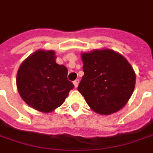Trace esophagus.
<instances>
[{"instance_id": "1", "label": "esophagus", "mask_w": 153, "mask_h": 153, "mask_svg": "<svg viewBox=\"0 0 153 153\" xmlns=\"http://www.w3.org/2000/svg\"><path fill=\"white\" fill-rule=\"evenodd\" d=\"M79 83V79H75V80L74 81V86H75V88H77V87H78Z\"/></svg>"}]
</instances>
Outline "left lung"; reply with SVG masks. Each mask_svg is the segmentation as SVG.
Returning a JSON list of instances; mask_svg holds the SVG:
<instances>
[{"label":"left lung","mask_w":153,"mask_h":153,"mask_svg":"<svg viewBox=\"0 0 153 153\" xmlns=\"http://www.w3.org/2000/svg\"><path fill=\"white\" fill-rule=\"evenodd\" d=\"M84 75L78 90L95 112L109 115L122 109L135 87L136 74L122 54L112 49L81 53Z\"/></svg>","instance_id":"left-lung-1"}]
</instances>
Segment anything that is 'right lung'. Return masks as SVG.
Returning a JSON list of instances; mask_svg holds the SVG:
<instances>
[{
	"mask_svg": "<svg viewBox=\"0 0 153 153\" xmlns=\"http://www.w3.org/2000/svg\"><path fill=\"white\" fill-rule=\"evenodd\" d=\"M16 85L26 103L46 113L60 106L74 87L68 79V68L56 63L55 52L44 49L23 60L17 72Z\"/></svg>",
	"mask_w": 153,
	"mask_h": 153,
	"instance_id": "right-lung-1",
	"label": "right lung"
}]
</instances>
